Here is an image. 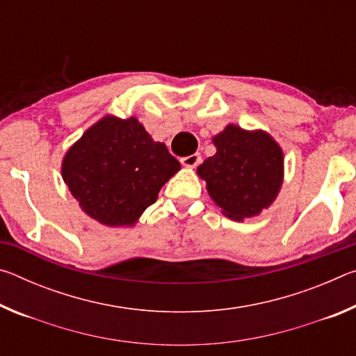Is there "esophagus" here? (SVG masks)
Masks as SVG:
<instances>
[{
  "mask_svg": "<svg viewBox=\"0 0 356 356\" xmlns=\"http://www.w3.org/2000/svg\"><path fill=\"white\" fill-rule=\"evenodd\" d=\"M180 163L186 168H195L201 163V155L200 154H193L188 156H184V159H180Z\"/></svg>",
  "mask_w": 356,
  "mask_h": 356,
  "instance_id": "34e87169",
  "label": "esophagus"
}]
</instances>
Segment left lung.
<instances>
[{"label": "left lung", "instance_id": "1", "mask_svg": "<svg viewBox=\"0 0 356 356\" xmlns=\"http://www.w3.org/2000/svg\"><path fill=\"white\" fill-rule=\"evenodd\" d=\"M216 154L197 168L209 196L234 221H243L272 206L284 177L280 144L264 130L227 127L213 136Z\"/></svg>", "mask_w": 356, "mask_h": 356}]
</instances>
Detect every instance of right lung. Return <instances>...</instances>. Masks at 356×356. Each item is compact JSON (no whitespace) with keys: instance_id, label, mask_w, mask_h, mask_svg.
<instances>
[{"instance_id":"right-lung-1","label":"right lung","mask_w":356,"mask_h":356,"mask_svg":"<svg viewBox=\"0 0 356 356\" xmlns=\"http://www.w3.org/2000/svg\"><path fill=\"white\" fill-rule=\"evenodd\" d=\"M179 170L136 118L105 116L67 150L61 174L84 213L120 227L134 226Z\"/></svg>"}]
</instances>
